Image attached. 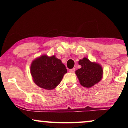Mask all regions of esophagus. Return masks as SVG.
<instances>
[{
  "mask_svg": "<svg viewBox=\"0 0 128 128\" xmlns=\"http://www.w3.org/2000/svg\"><path fill=\"white\" fill-rule=\"evenodd\" d=\"M74 71H75V68H72V69H70V70H69V72H70V73H73V72H74Z\"/></svg>",
  "mask_w": 128,
  "mask_h": 128,
  "instance_id": "34e87169",
  "label": "esophagus"
}]
</instances>
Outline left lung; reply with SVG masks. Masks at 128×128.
<instances>
[{
    "label": "left lung",
    "mask_w": 128,
    "mask_h": 128,
    "mask_svg": "<svg viewBox=\"0 0 128 128\" xmlns=\"http://www.w3.org/2000/svg\"><path fill=\"white\" fill-rule=\"evenodd\" d=\"M79 64L81 68L76 70V74L83 86L91 87L102 79L103 70L99 64L90 62L86 58L79 60Z\"/></svg>",
    "instance_id": "8db88e82"
}]
</instances>
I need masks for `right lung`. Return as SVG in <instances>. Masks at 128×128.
<instances>
[{
	"label": "right lung",
	"mask_w": 128,
	"mask_h": 128,
	"mask_svg": "<svg viewBox=\"0 0 128 128\" xmlns=\"http://www.w3.org/2000/svg\"><path fill=\"white\" fill-rule=\"evenodd\" d=\"M67 72L66 66L55 56L42 55L34 60L30 66V73L34 82L46 90L55 88Z\"/></svg>",
	"instance_id": "right-lung-1"
}]
</instances>
